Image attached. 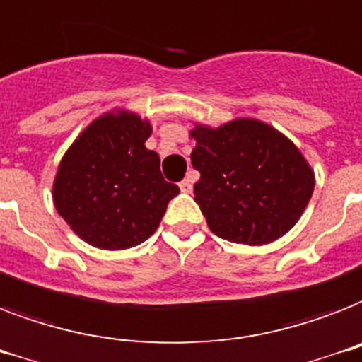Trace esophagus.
Segmentation results:
<instances>
[{
	"label": "esophagus",
	"mask_w": 362,
	"mask_h": 362,
	"mask_svg": "<svg viewBox=\"0 0 362 362\" xmlns=\"http://www.w3.org/2000/svg\"><path fill=\"white\" fill-rule=\"evenodd\" d=\"M179 189H181V192H185V194L192 192V175H189L187 179H183V181L179 183Z\"/></svg>",
	"instance_id": "34e87169"
}]
</instances>
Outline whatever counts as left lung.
Here are the masks:
<instances>
[{
    "label": "left lung",
    "mask_w": 362,
    "mask_h": 362,
    "mask_svg": "<svg viewBox=\"0 0 362 362\" xmlns=\"http://www.w3.org/2000/svg\"><path fill=\"white\" fill-rule=\"evenodd\" d=\"M190 138V160L199 172L194 199L215 235L254 247L296 226L316 181L290 138L248 117L218 129L196 125Z\"/></svg>",
    "instance_id": "left-lung-1"
}]
</instances>
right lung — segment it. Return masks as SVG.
I'll use <instances>...</instances> for the list:
<instances>
[{
	"label": "right lung",
	"instance_id": "add662e5",
	"mask_svg": "<svg viewBox=\"0 0 362 362\" xmlns=\"http://www.w3.org/2000/svg\"><path fill=\"white\" fill-rule=\"evenodd\" d=\"M151 123L127 110L100 115L63 155L52 198L71 230L91 247L123 250L155 233L179 187L164 181L147 149Z\"/></svg>",
	"mask_w": 362,
	"mask_h": 362
}]
</instances>
